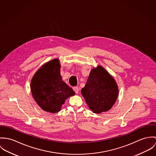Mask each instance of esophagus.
Instances as JSON below:
<instances>
[{
  "label": "esophagus",
  "mask_w": 156,
  "mask_h": 156,
  "mask_svg": "<svg viewBox=\"0 0 156 156\" xmlns=\"http://www.w3.org/2000/svg\"><path fill=\"white\" fill-rule=\"evenodd\" d=\"M73 89L74 91H75L76 93H78V92H79V88H78V87H74L73 88Z\"/></svg>",
  "instance_id": "1"
}]
</instances>
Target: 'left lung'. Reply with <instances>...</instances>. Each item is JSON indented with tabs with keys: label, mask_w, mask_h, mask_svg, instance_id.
Returning a JSON list of instances; mask_svg holds the SVG:
<instances>
[{
	"label": "left lung",
	"mask_w": 156,
	"mask_h": 156,
	"mask_svg": "<svg viewBox=\"0 0 156 156\" xmlns=\"http://www.w3.org/2000/svg\"><path fill=\"white\" fill-rule=\"evenodd\" d=\"M90 110L101 114L111 109L119 94L117 84L109 73L98 65L91 70L86 84L81 90Z\"/></svg>",
	"instance_id": "1"
}]
</instances>
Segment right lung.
Wrapping results in <instances>:
<instances>
[{"label": "right lung", "mask_w": 156, "mask_h": 156, "mask_svg": "<svg viewBox=\"0 0 156 156\" xmlns=\"http://www.w3.org/2000/svg\"><path fill=\"white\" fill-rule=\"evenodd\" d=\"M60 68L58 58L50 60L35 72L30 82L36 102L44 111L50 113L60 111L65 101L75 94L62 80Z\"/></svg>", "instance_id": "right-lung-1"}]
</instances>
